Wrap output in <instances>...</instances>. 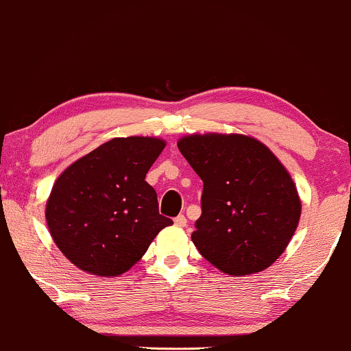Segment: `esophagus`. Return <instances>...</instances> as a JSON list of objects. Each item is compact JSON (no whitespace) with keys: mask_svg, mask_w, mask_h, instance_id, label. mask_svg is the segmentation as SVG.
I'll return each mask as SVG.
<instances>
[{"mask_svg":"<svg viewBox=\"0 0 351 351\" xmlns=\"http://www.w3.org/2000/svg\"><path fill=\"white\" fill-rule=\"evenodd\" d=\"M174 223L177 225V227H185L186 225V219H185V215H177V217L174 219Z\"/></svg>","mask_w":351,"mask_h":351,"instance_id":"1","label":"esophagus"}]
</instances>
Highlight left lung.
Returning <instances> with one entry per match:
<instances>
[{"mask_svg": "<svg viewBox=\"0 0 351 351\" xmlns=\"http://www.w3.org/2000/svg\"><path fill=\"white\" fill-rule=\"evenodd\" d=\"M177 147L203 180L191 241L220 271L246 276L285 252L300 219L289 172L268 147L243 134H193Z\"/></svg>", "mask_w": 351, "mask_h": 351, "instance_id": "left-lung-1", "label": "left lung"}]
</instances>
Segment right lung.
<instances>
[{
  "label": "right lung",
  "mask_w": 351,
  "mask_h": 351,
  "mask_svg": "<svg viewBox=\"0 0 351 351\" xmlns=\"http://www.w3.org/2000/svg\"><path fill=\"white\" fill-rule=\"evenodd\" d=\"M165 147L156 137H117L62 172L46 203V222L71 263L97 276L123 275L172 225L145 180Z\"/></svg>",
  "instance_id": "1"
}]
</instances>
